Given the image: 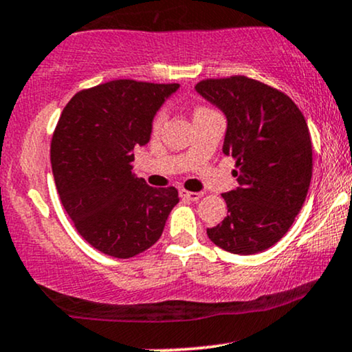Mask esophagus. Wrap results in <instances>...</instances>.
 <instances>
[{
    "label": "esophagus",
    "instance_id": "34e87169",
    "mask_svg": "<svg viewBox=\"0 0 352 352\" xmlns=\"http://www.w3.org/2000/svg\"><path fill=\"white\" fill-rule=\"evenodd\" d=\"M180 197L184 198V200H188V201H198V200H200V198L203 197V193H198V192H187V190H182Z\"/></svg>",
    "mask_w": 352,
    "mask_h": 352
}]
</instances>
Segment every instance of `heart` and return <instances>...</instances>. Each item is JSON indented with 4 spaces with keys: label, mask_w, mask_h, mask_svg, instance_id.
Here are the masks:
<instances>
[{
    "label": "heart",
    "mask_w": 352,
    "mask_h": 352,
    "mask_svg": "<svg viewBox=\"0 0 352 352\" xmlns=\"http://www.w3.org/2000/svg\"><path fill=\"white\" fill-rule=\"evenodd\" d=\"M200 109H205V108H198L197 111H200ZM165 118H167V111H165V109H160V111L154 116V120H152V128H154L155 131L162 128V124L165 122Z\"/></svg>",
    "instance_id": "1"
}]
</instances>
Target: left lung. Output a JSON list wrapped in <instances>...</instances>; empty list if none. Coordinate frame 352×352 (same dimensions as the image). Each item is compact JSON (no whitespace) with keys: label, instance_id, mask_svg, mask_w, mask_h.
<instances>
[{"label":"left lung","instance_id":"left-lung-1","mask_svg":"<svg viewBox=\"0 0 352 352\" xmlns=\"http://www.w3.org/2000/svg\"><path fill=\"white\" fill-rule=\"evenodd\" d=\"M195 90L226 116L223 152L234 157L239 184L223 193L228 217L206 234L232 254L265 251L289 231L310 188L305 116L285 93L244 75L201 80Z\"/></svg>","mask_w":352,"mask_h":352}]
</instances>
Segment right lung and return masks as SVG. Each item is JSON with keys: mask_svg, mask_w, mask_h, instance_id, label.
I'll use <instances>...</instances> for the list:
<instances>
[{"mask_svg": "<svg viewBox=\"0 0 352 352\" xmlns=\"http://www.w3.org/2000/svg\"><path fill=\"white\" fill-rule=\"evenodd\" d=\"M179 83L113 80L78 91L63 108L50 144L58 197L80 236L100 252L129 259L162 236L179 203L175 187L154 188L133 172L134 146Z\"/></svg>", "mask_w": 352, "mask_h": 352, "instance_id": "right-lung-1", "label": "right lung"}]
</instances>
